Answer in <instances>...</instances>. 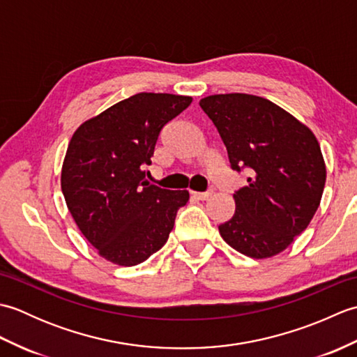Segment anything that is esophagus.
<instances>
[{"label": "esophagus", "mask_w": 357, "mask_h": 357, "mask_svg": "<svg viewBox=\"0 0 357 357\" xmlns=\"http://www.w3.org/2000/svg\"><path fill=\"white\" fill-rule=\"evenodd\" d=\"M192 195L195 196L196 199H201V201H204V199H208L211 195H213V192L211 190H208V192H192Z\"/></svg>", "instance_id": "34e87169"}]
</instances>
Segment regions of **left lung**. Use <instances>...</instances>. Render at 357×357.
I'll return each instance as SVG.
<instances>
[{"label": "left lung", "mask_w": 357, "mask_h": 357, "mask_svg": "<svg viewBox=\"0 0 357 357\" xmlns=\"http://www.w3.org/2000/svg\"><path fill=\"white\" fill-rule=\"evenodd\" d=\"M199 105L221 136L231 169L248 172L247 185L233 195L234 215L219 233L256 259L280 253L321 204L327 170L319 142L308 127L261 96L211 95Z\"/></svg>", "instance_id": "obj_1"}]
</instances>
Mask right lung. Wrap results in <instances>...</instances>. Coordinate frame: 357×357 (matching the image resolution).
I'll list each match as a JSON object with an SVG mask.
<instances>
[{"label": "right lung", "mask_w": 357, "mask_h": 357, "mask_svg": "<svg viewBox=\"0 0 357 357\" xmlns=\"http://www.w3.org/2000/svg\"><path fill=\"white\" fill-rule=\"evenodd\" d=\"M190 104V96L136 93L73 133L61 190L78 229L104 259L132 267L169 239L188 192L149 184L146 167L162 127Z\"/></svg>", "instance_id": "add662e5"}]
</instances>
